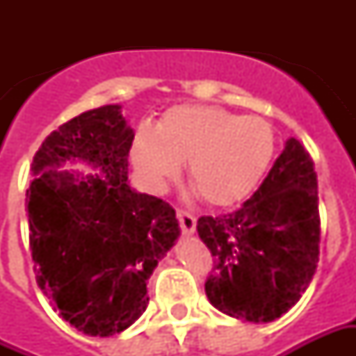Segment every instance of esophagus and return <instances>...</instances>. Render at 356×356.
Masks as SVG:
<instances>
[{
	"instance_id": "34e87169",
	"label": "esophagus",
	"mask_w": 356,
	"mask_h": 356,
	"mask_svg": "<svg viewBox=\"0 0 356 356\" xmlns=\"http://www.w3.org/2000/svg\"><path fill=\"white\" fill-rule=\"evenodd\" d=\"M177 219L185 234H194V231H196V217L193 213H188L185 209H177Z\"/></svg>"
}]
</instances>
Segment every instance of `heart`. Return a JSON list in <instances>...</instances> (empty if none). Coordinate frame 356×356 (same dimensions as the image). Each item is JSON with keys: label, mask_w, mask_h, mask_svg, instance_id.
<instances>
[{"label": "heart", "mask_w": 356, "mask_h": 356, "mask_svg": "<svg viewBox=\"0 0 356 356\" xmlns=\"http://www.w3.org/2000/svg\"><path fill=\"white\" fill-rule=\"evenodd\" d=\"M275 154V131L261 116H240L213 104H179L158 124L140 125L131 162L152 191L162 193L181 173L204 200L231 206L259 185Z\"/></svg>", "instance_id": "obj_1"}]
</instances>
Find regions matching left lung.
<instances>
[{
  "mask_svg": "<svg viewBox=\"0 0 356 356\" xmlns=\"http://www.w3.org/2000/svg\"><path fill=\"white\" fill-rule=\"evenodd\" d=\"M196 231L216 263L206 296L217 311L255 324L288 313L313 280L321 244L318 185L303 145L290 137L250 200L200 217Z\"/></svg>",
  "mask_w": 356,
  "mask_h": 356,
  "instance_id": "left-lung-1",
  "label": "left lung"
}]
</instances>
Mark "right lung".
<instances>
[{"mask_svg": "<svg viewBox=\"0 0 356 356\" xmlns=\"http://www.w3.org/2000/svg\"><path fill=\"white\" fill-rule=\"evenodd\" d=\"M133 137L120 104L99 106L51 133L30 168L35 280L88 336L120 334L145 313L148 278L181 234L175 209L127 181ZM68 163L95 173L60 170Z\"/></svg>", "mask_w": 356, "mask_h": 356, "instance_id": "1", "label": "right lung"}]
</instances>
